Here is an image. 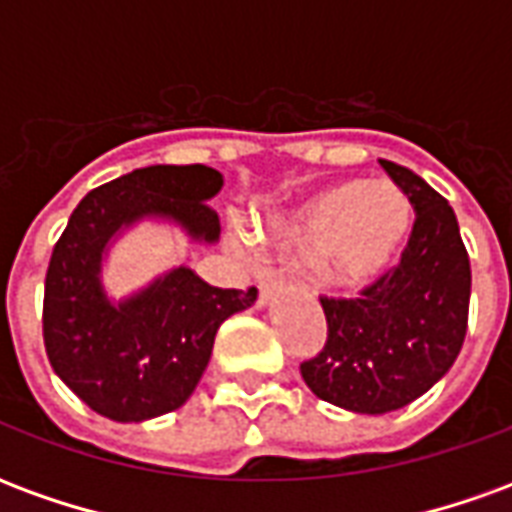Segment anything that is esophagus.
<instances>
[{
	"label": "esophagus",
	"mask_w": 512,
	"mask_h": 512,
	"mask_svg": "<svg viewBox=\"0 0 512 512\" xmlns=\"http://www.w3.org/2000/svg\"><path fill=\"white\" fill-rule=\"evenodd\" d=\"M279 285V277H277V271H271V268H266V271H260L257 274V288H260V304H266L268 299H271V293L277 290Z\"/></svg>",
	"instance_id": "esophagus-1"
}]
</instances>
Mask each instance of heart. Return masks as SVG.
<instances>
[{"instance_id": "1", "label": "heart", "mask_w": 512, "mask_h": 512, "mask_svg": "<svg viewBox=\"0 0 512 512\" xmlns=\"http://www.w3.org/2000/svg\"><path fill=\"white\" fill-rule=\"evenodd\" d=\"M414 222L392 180H343L315 191L263 227L268 244L307 255V277L323 290H354L384 271ZM246 252L244 238H233Z\"/></svg>"}]
</instances>
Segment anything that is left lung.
<instances>
[{"mask_svg": "<svg viewBox=\"0 0 512 512\" xmlns=\"http://www.w3.org/2000/svg\"><path fill=\"white\" fill-rule=\"evenodd\" d=\"M381 167L414 205V230L392 271L356 299L321 296L326 345L301 362L315 395L356 414H386L425 395L461 354L472 268L450 202L395 161Z\"/></svg>", "mask_w": 512, "mask_h": 512, "instance_id": "obj_1", "label": "left lung"}]
</instances>
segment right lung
I'll return each mask as SVG.
<instances>
[{"label": "right lung", "mask_w": 512, "mask_h": 512, "mask_svg": "<svg viewBox=\"0 0 512 512\" xmlns=\"http://www.w3.org/2000/svg\"><path fill=\"white\" fill-rule=\"evenodd\" d=\"M224 186L205 164H156L93 189L54 244L43 293V343L54 373L101 417L145 422L180 408L200 384L213 337L252 307L257 288H213L178 266L112 301L101 266L112 238L142 219L175 222L191 241H219L208 200Z\"/></svg>", "instance_id": "obj_1"}]
</instances>
